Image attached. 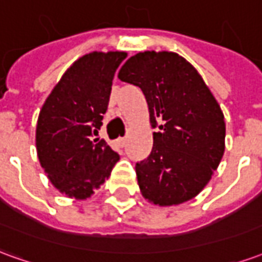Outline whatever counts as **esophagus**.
Segmentation results:
<instances>
[{"label":"esophagus","mask_w":262,"mask_h":262,"mask_svg":"<svg viewBox=\"0 0 262 262\" xmlns=\"http://www.w3.org/2000/svg\"><path fill=\"white\" fill-rule=\"evenodd\" d=\"M118 144H119V147H123L126 144V137H119L118 139Z\"/></svg>","instance_id":"obj_1"}]
</instances>
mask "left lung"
Returning <instances> with one entry per match:
<instances>
[{
  "mask_svg": "<svg viewBox=\"0 0 262 262\" xmlns=\"http://www.w3.org/2000/svg\"><path fill=\"white\" fill-rule=\"evenodd\" d=\"M119 80L137 85L148 105L153 150L136 164L143 198L159 206L191 201L208 185L225 153L220 105L189 61L174 52H140Z\"/></svg>",
  "mask_w": 262,
  "mask_h": 262,
  "instance_id": "8db88e82",
  "label": "left lung"
}]
</instances>
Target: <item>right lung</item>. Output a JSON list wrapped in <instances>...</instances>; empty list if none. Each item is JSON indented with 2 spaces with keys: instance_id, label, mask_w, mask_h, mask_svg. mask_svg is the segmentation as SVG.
<instances>
[{
  "instance_id": "obj_1",
  "label": "right lung",
  "mask_w": 262,
  "mask_h": 262,
  "mask_svg": "<svg viewBox=\"0 0 262 262\" xmlns=\"http://www.w3.org/2000/svg\"><path fill=\"white\" fill-rule=\"evenodd\" d=\"M126 52H92L75 60L39 112L36 151L48 178L61 193L86 199L108 180L119 156L97 137L111 86Z\"/></svg>"
}]
</instances>
